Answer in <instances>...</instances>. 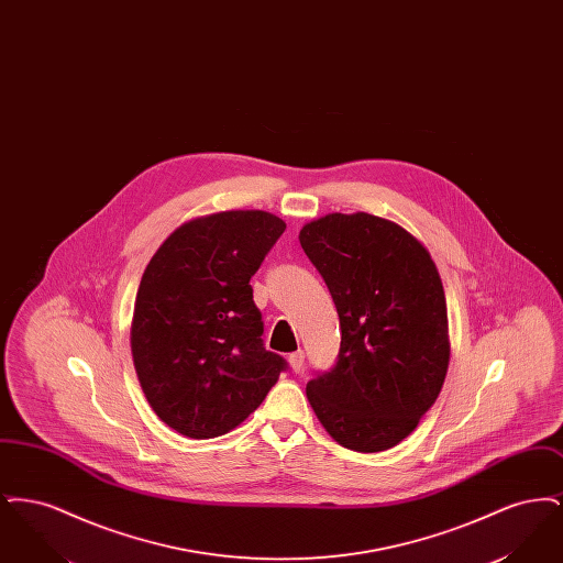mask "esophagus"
<instances>
[{
	"label": "esophagus",
	"mask_w": 563,
	"mask_h": 563,
	"mask_svg": "<svg viewBox=\"0 0 563 563\" xmlns=\"http://www.w3.org/2000/svg\"><path fill=\"white\" fill-rule=\"evenodd\" d=\"M303 361H306V354L301 350H297L294 354H289V365L294 369L295 374H299L303 369Z\"/></svg>",
	"instance_id": "1"
}]
</instances>
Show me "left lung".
I'll use <instances>...</instances> for the list:
<instances>
[{"instance_id": "1", "label": "left lung", "mask_w": 563, "mask_h": 563, "mask_svg": "<svg viewBox=\"0 0 563 563\" xmlns=\"http://www.w3.org/2000/svg\"><path fill=\"white\" fill-rule=\"evenodd\" d=\"M299 242L340 317L331 372L306 395L333 441L384 452L409 437L437 401L450 365L448 303L429 249L399 223L369 213H329Z\"/></svg>"}]
</instances>
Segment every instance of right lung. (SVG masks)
<instances>
[{"mask_svg":"<svg viewBox=\"0 0 563 563\" xmlns=\"http://www.w3.org/2000/svg\"><path fill=\"white\" fill-rule=\"evenodd\" d=\"M287 223L221 211L181 223L143 272L131 324L134 372L166 427L189 439L236 429L287 363L264 349L251 276Z\"/></svg>","mask_w":563,"mask_h":563,"instance_id":"right-lung-1","label":"right lung"}]
</instances>
